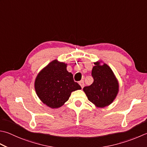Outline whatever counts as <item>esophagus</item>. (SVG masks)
Instances as JSON below:
<instances>
[{
  "label": "esophagus",
  "mask_w": 147,
  "mask_h": 147,
  "mask_svg": "<svg viewBox=\"0 0 147 147\" xmlns=\"http://www.w3.org/2000/svg\"><path fill=\"white\" fill-rule=\"evenodd\" d=\"M79 84H80V86H81L82 88H83V87H84V82H83V80H82V81L79 82Z\"/></svg>",
  "instance_id": "1"
}]
</instances>
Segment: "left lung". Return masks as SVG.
I'll list each match as a JSON object with an SVG mask.
<instances>
[{"label":"left lung","instance_id":"obj_1","mask_svg":"<svg viewBox=\"0 0 147 147\" xmlns=\"http://www.w3.org/2000/svg\"><path fill=\"white\" fill-rule=\"evenodd\" d=\"M95 62L92 71L94 78L92 84L83 88L88 100L97 107L104 108L110 105L115 99L119 92V83L109 66Z\"/></svg>","mask_w":147,"mask_h":147}]
</instances>
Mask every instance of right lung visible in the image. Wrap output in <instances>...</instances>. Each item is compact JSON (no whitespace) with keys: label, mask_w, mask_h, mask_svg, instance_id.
Instances as JSON below:
<instances>
[{"label":"right lung","mask_w":147,"mask_h":147,"mask_svg":"<svg viewBox=\"0 0 147 147\" xmlns=\"http://www.w3.org/2000/svg\"><path fill=\"white\" fill-rule=\"evenodd\" d=\"M66 67L65 63L55 60L43 69L36 78L37 96L51 108L62 106L69 98L72 92L82 88L74 81L73 74L69 73Z\"/></svg>","instance_id":"obj_1"}]
</instances>
